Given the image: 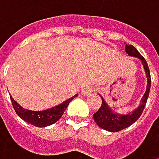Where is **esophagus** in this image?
Masks as SVG:
<instances>
[{
	"mask_svg": "<svg viewBox=\"0 0 159 159\" xmlns=\"http://www.w3.org/2000/svg\"><path fill=\"white\" fill-rule=\"evenodd\" d=\"M93 90H94L93 87L87 86V87H85V88H84V89L82 90V94H83L84 96H88V95H91V94H92Z\"/></svg>",
	"mask_w": 159,
	"mask_h": 159,
	"instance_id": "obj_1",
	"label": "esophagus"
}]
</instances>
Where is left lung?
<instances>
[{
  "label": "left lung",
  "mask_w": 159,
  "mask_h": 159,
  "mask_svg": "<svg viewBox=\"0 0 159 159\" xmlns=\"http://www.w3.org/2000/svg\"><path fill=\"white\" fill-rule=\"evenodd\" d=\"M125 51L129 56L136 57L139 60H141V61L143 63L144 72H145V75H146V78H147V85H146L145 93L143 94V98L141 99V103L138 106V108L135 109L134 111H132V112H129V113L125 114V115L113 112L112 110L110 108V106L107 104V102L102 98V96H100L101 99H102L101 107L99 108V110L97 111L96 113H94L93 118H94L96 123L100 128H102V129H104L106 131L111 132V133H116V132L121 131V130L131 126L133 123H134L140 118V116L143 113V109L145 107V104H146V101H147V98H148V96H149L150 86H151L150 72H149V68H148L147 62L144 60V58L133 45L126 44Z\"/></svg>",
  "instance_id": "left-lung-1"
}]
</instances>
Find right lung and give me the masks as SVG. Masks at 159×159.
I'll return each mask as SVG.
<instances>
[{"instance_id":"add662e5","label":"right lung","mask_w":159,"mask_h":159,"mask_svg":"<svg viewBox=\"0 0 159 159\" xmlns=\"http://www.w3.org/2000/svg\"><path fill=\"white\" fill-rule=\"evenodd\" d=\"M77 95L72 97L71 98L65 100L64 102H62L61 104L50 108L48 110L45 111H29V110H25L24 108H22L16 100L13 99V98L11 97V101L13 104V107L16 111V114L25 121L36 126V127H46L48 125H51L53 123H55L56 121H58L60 120V118L62 116V114L64 113V111L66 110V108L68 107L69 103L75 98H76Z\"/></svg>"}]
</instances>
